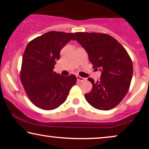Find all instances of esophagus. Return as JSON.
<instances>
[{
  "label": "esophagus",
  "instance_id": "1",
  "mask_svg": "<svg viewBox=\"0 0 149 149\" xmlns=\"http://www.w3.org/2000/svg\"><path fill=\"white\" fill-rule=\"evenodd\" d=\"M77 81H79V82H83V81H85V79L83 78V77H81L80 76H79V75H77Z\"/></svg>",
  "mask_w": 149,
  "mask_h": 149
}]
</instances>
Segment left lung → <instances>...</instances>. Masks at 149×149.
I'll return each mask as SVG.
<instances>
[{
  "label": "left lung",
  "instance_id": "1",
  "mask_svg": "<svg viewBox=\"0 0 149 149\" xmlns=\"http://www.w3.org/2000/svg\"><path fill=\"white\" fill-rule=\"evenodd\" d=\"M77 40L86 50L93 68H100V81L92 83V89L85 94L87 102L95 109L111 110L119 104L127 94L133 74L132 59L115 38L104 33L79 32Z\"/></svg>",
  "mask_w": 149,
  "mask_h": 149
}]
</instances>
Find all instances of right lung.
Instances as JSON below:
<instances>
[{"label": "right lung", "mask_w": 149, "mask_h": 149, "mask_svg": "<svg viewBox=\"0 0 149 149\" xmlns=\"http://www.w3.org/2000/svg\"><path fill=\"white\" fill-rule=\"evenodd\" d=\"M74 33L50 31L28 42L24 51L20 79L31 102L42 110H54L66 101L77 82L74 74L62 76L54 72L62 49Z\"/></svg>", "instance_id": "obj_1"}]
</instances>
